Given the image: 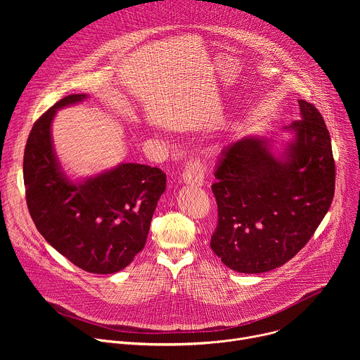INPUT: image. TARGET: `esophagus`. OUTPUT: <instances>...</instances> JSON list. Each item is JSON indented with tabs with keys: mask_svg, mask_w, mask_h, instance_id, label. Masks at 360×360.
I'll use <instances>...</instances> for the list:
<instances>
[{
	"mask_svg": "<svg viewBox=\"0 0 360 360\" xmlns=\"http://www.w3.org/2000/svg\"><path fill=\"white\" fill-rule=\"evenodd\" d=\"M182 181L185 184L189 185H195V186H202L203 181H205V168L200 164V161L198 160H191L184 172H182Z\"/></svg>",
	"mask_w": 360,
	"mask_h": 360,
	"instance_id": "obj_1",
	"label": "esophagus"
}]
</instances>
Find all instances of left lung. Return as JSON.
Returning <instances> with one entry per match:
<instances>
[{
	"instance_id": "obj_1",
	"label": "left lung",
	"mask_w": 360,
	"mask_h": 360,
	"mask_svg": "<svg viewBox=\"0 0 360 360\" xmlns=\"http://www.w3.org/2000/svg\"><path fill=\"white\" fill-rule=\"evenodd\" d=\"M300 120L281 157L272 139L246 136L218 161L212 192L218 225L211 248L232 271L262 274L282 266L307 243L330 208L335 160L330 135L314 104L299 99Z\"/></svg>"
}]
</instances>
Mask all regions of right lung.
<instances>
[{"instance_id": "add662e5", "label": "right lung", "mask_w": 360, "mask_h": 360, "mask_svg": "<svg viewBox=\"0 0 360 360\" xmlns=\"http://www.w3.org/2000/svg\"><path fill=\"white\" fill-rule=\"evenodd\" d=\"M86 98L60 99L34 124L24 152V185L30 215L45 240L75 266L115 274L145 246L167 175L160 168L121 164L75 184L57 161L51 122L57 110Z\"/></svg>"}]
</instances>
